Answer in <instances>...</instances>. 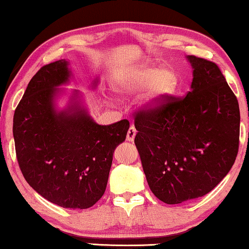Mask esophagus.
I'll return each mask as SVG.
<instances>
[{"instance_id": "obj_1", "label": "esophagus", "mask_w": 249, "mask_h": 249, "mask_svg": "<svg viewBox=\"0 0 249 249\" xmlns=\"http://www.w3.org/2000/svg\"><path fill=\"white\" fill-rule=\"evenodd\" d=\"M136 134H137V130H136V128L134 127V125H131V127L129 128L128 132H127V141L134 142Z\"/></svg>"}]
</instances>
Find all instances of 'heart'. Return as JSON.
<instances>
[{
	"label": "heart",
	"mask_w": 249,
	"mask_h": 249,
	"mask_svg": "<svg viewBox=\"0 0 249 249\" xmlns=\"http://www.w3.org/2000/svg\"><path fill=\"white\" fill-rule=\"evenodd\" d=\"M114 89L119 94L130 96L147 89L142 101L145 110L155 111L164 107L179 88V77L171 68L142 66L114 78Z\"/></svg>",
	"instance_id": "1"
}]
</instances>
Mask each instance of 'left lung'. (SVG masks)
I'll list each match as a JSON object with an SVG mask.
<instances>
[{
  "label": "left lung",
  "mask_w": 249,
  "mask_h": 249,
  "mask_svg": "<svg viewBox=\"0 0 249 249\" xmlns=\"http://www.w3.org/2000/svg\"><path fill=\"white\" fill-rule=\"evenodd\" d=\"M190 91L135 117L138 149L149 188L180 204L210 193L232 168L239 147V104L215 63L188 55Z\"/></svg>",
  "instance_id": "8db88e82"
}]
</instances>
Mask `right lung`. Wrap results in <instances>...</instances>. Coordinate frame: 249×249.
<instances>
[{"label": "right lung", "mask_w": 249, "mask_h": 249, "mask_svg": "<svg viewBox=\"0 0 249 249\" xmlns=\"http://www.w3.org/2000/svg\"><path fill=\"white\" fill-rule=\"evenodd\" d=\"M69 61L46 64L29 81L13 115L17 160L26 181L40 196L66 209H88L103 196L115 147L129 121L101 125L74 90L57 110L59 88L70 81ZM94 80L93 88L96 87Z\"/></svg>", "instance_id": "right-lung-1"}]
</instances>
